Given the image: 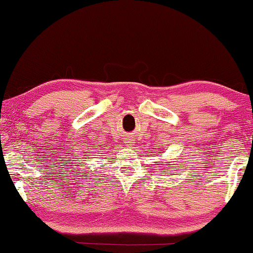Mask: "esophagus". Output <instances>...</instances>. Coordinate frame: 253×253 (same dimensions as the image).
I'll use <instances>...</instances> for the list:
<instances>
[{
	"instance_id": "esophagus-1",
	"label": "esophagus",
	"mask_w": 253,
	"mask_h": 253,
	"mask_svg": "<svg viewBox=\"0 0 253 253\" xmlns=\"http://www.w3.org/2000/svg\"><path fill=\"white\" fill-rule=\"evenodd\" d=\"M125 143H126L127 147H131V145H133V143H134V140L131 137H128L127 140L125 141Z\"/></svg>"
}]
</instances>
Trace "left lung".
Returning a JSON list of instances; mask_svg holds the SVG:
<instances>
[{
    "instance_id": "left-lung-1",
    "label": "left lung",
    "mask_w": 253,
    "mask_h": 253,
    "mask_svg": "<svg viewBox=\"0 0 253 253\" xmlns=\"http://www.w3.org/2000/svg\"><path fill=\"white\" fill-rule=\"evenodd\" d=\"M169 165H170V164H169Z\"/></svg>"
}]
</instances>
